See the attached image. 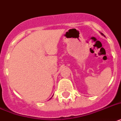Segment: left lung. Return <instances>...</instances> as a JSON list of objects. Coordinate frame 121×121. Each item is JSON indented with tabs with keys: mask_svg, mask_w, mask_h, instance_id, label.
Here are the masks:
<instances>
[{
	"mask_svg": "<svg viewBox=\"0 0 121 121\" xmlns=\"http://www.w3.org/2000/svg\"><path fill=\"white\" fill-rule=\"evenodd\" d=\"M102 34V35H104V34Z\"/></svg>",
	"mask_w": 121,
	"mask_h": 121,
	"instance_id": "8db88e82",
	"label": "left lung"
}]
</instances>
